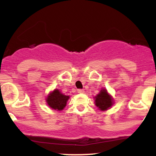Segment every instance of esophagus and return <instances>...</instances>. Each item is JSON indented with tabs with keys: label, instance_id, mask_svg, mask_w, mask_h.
<instances>
[{
	"label": "esophagus",
	"instance_id": "obj_1",
	"mask_svg": "<svg viewBox=\"0 0 156 156\" xmlns=\"http://www.w3.org/2000/svg\"><path fill=\"white\" fill-rule=\"evenodd\" d=\"M83 92H84L83 89H78V93H79V94H83Z\"/></svg>",
	"mask_w": 156,
	"mask_h": 156
}]
</instances>
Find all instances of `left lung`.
<instances>
[{
  "instance_id": "obj_1",
  "label": "left lung",
  "mask_w": 156,
  "mask_h": 156,
  "mask_svg": "<svg viewBox=\"0 0 156 156\" xmlns=\"http://www.w3.org/2000/svg\"><path fill=\"white\" fill-rule=\"evenodd\" d=\"M94 102L97 107L101 111L108 110L114 104V100L112 97L108 94L105 89H102L99 94L94 97Z\"/></svg>"
}]
</instances>
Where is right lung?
<instances>
[{"mask_svg": "<svg viewBox=\"0 0 156 156\" xmlns=\"http://www.w3.org/2000/svg\"><path fill=\"white\" fill-rule=\"evenodd\" d=\"M69 96L63 94L58 89H55L47 97L46 102L51 108L56 111H62L67 105Z\"/></svg>", "mask_w": 156, "mask_h": 156, "instance_id": "right-lung-1", "label": "right lung"}]
</instances>
